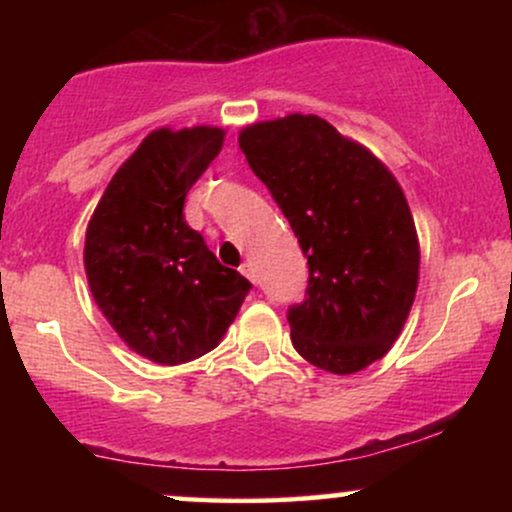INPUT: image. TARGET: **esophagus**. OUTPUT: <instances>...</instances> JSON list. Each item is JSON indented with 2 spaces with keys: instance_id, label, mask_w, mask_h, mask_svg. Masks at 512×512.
<instances>
[{
  "instance_id": "esophagus-1",
  "label": "esophagus",
  "mask_w": 512,
  "mask_h": 512,
  "mask_svg": "<svg viewBox=\"0 0 512 512\" xmlns=\"http://www.w3.org/2000/svg\"><path fill=\"white\" fill-rule=\"evenodd\" d=\"M240 274H243V276H248V279L252 281V284H257V269H255V264H252L250 260L240 264Z\"/></svg>"
}]
</instances>
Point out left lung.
<instances>
[{
	"label": "left lung",
	"mask_w": 512,
	"mask_h": 512,
	"mask_svg": "<svg viewBox=\"0 0 512 512\" xmlns=\"http://www.w3.org/2000/svg\"><path fill=\"white\" fill-rule=\"evenodd\" d=\"M308 257L305 301L289 308L305 361L351 375L383 358L419 284V238L395 175L317 115L255 122L238 137Z\"/></svg>",
	"instance_id": "obj_1"
}]
</instances>
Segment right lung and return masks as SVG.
<instances>
[{"mask_svg":"<svg viewBox=\"0 0 512 512\" xmlns=\"http://www.w3.org/2000/svg\"><path fill=\"white\" fill-rule=\"evenodd\" d=\"M223 134L204 125L151 132L113 175L86 228L84 267L98 308L129 349L161 366L214 349L252 289L182 214Z\"/></svg>","mask_w":512,"mask_h":512,"instance_id":"obj_1","label":"right lung"}]
</instances>
